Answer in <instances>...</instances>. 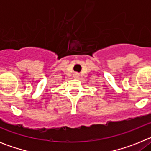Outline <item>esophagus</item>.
<instances>
[{"label":"esophagus","instance_id":"1","mask_svg":"<svg viewBox=\"0 0 151 151\" xmlns=\"http://www.w3.org/2000/svg\"><path fill=\"white\" fill-rule=\"evenodd\" d=\"M78 77V73H75L74 74V78H77Z\"/></svg>","mask_w":151,"mask_h":151}]
</instances>
